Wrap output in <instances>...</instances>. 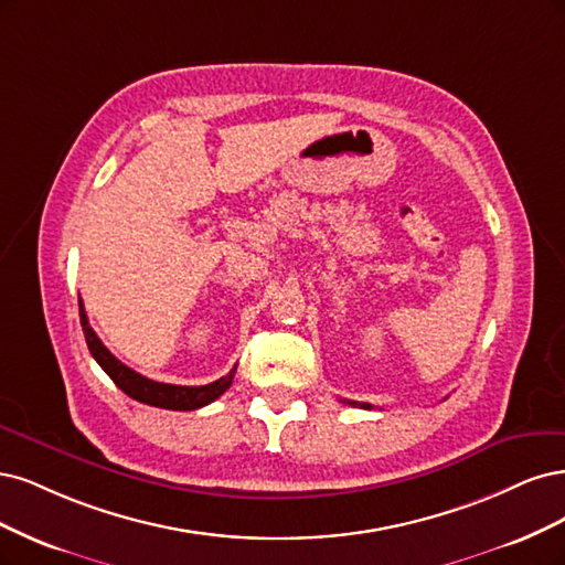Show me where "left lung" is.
I'll return each instance as SVG.
<instances>
[{"label": "left lung", "instance_id": "left-lung-1", "mask_svg": "<svg viewBox=\"0 0 565 565\" xmlns=\"http://www.w3.org/2000/svg\"><path fill=\"white\" fill-rule=\"evenodd\" d=\"M350 406H361V408H371L369 404H356V402H350Z\"/></svg>", "mask_w": 565, "mask_h": 565}]
</instances>
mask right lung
Listing matches in <instances>:
<instances>
[{
  "label": "right lung",
  "instance_id": "obj_1",
  "mask_svg": "<svg viewBox=\"0 0 565 565\" xmlns=\"http://www.w3.org/2000/svg\"><path fill=\"white\" fill-rule=\"evenodd\" d=\"M79 319H82V329H84V338H86L90 356L98 361V366L113 377V382L124 394H129L140 404L169 408V411H194V408H202V406L215 402V398L225 394V390H230V385H232L236 366L225 377L211 382V385H202V387L169 385V382H157V380L145 377V375L136 373L134 369L126 366V363H121L110 350L105 348L100 338L96 335V331L88 326L82 300H79Z\"/></svg>",
  "mask_w": 565,
  "mask_h": 565
}]
</instances>
